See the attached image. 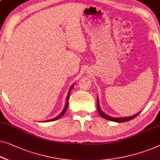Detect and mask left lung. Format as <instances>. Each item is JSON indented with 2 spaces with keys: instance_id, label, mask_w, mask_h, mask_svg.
Instances as JSON below:
<instances>
[{
  "instance_id": "1",
  "label": "left lung",
  "mask_w": 160,
  "mask_h": 160,
  "mask_svg": "<svg viewBox=\"0 0 160 160\" xmlns=\"http://www.w3.org/2000/svg\"><path fill=\"white\" fill-rule=\"evenodd\" d=\"M97 111H98L99 114L102 117L104 118L105 119L110 120V121H114V122H122L128 121V120H131L132 119L135 118L137 116L138 114H139V112H138V113H137V114L133 115V116L126 117V118H112V117H110V116H109V115H106L105 113H104L101 110L100 108H99L98 98H97Z\"/></svg>"
}]
</instances>
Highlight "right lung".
Returning a JSON list of instances; mask_svg holds the SVG:
<instances>
[{"label": "right lung", "instance_id": "right-lung-1", "mask_svg": "<svg viewBox=\"0 0 160 160\" xmlns=\"http://www.w3.org/2000/svg\"><path fill=\"white\" fill-rule=\"evenodd\" d=\"M73 85H72L71 87V88H70V89H69V91H68V95H67V99H66V105H65V108H64V109H63V112H62L61 114H60L58 116H57L56 118H53V119H51V120H47V121H53V120H58V119H59L60 118H61L62 116H63V115L65 114V112H66V110H67V108H68V99H69V95H70V93H71V89H73ZM46 122V121H45Z\"/></svg>", "mask_w": 160, "mask_h": 160}]
</instances>
